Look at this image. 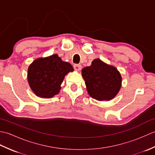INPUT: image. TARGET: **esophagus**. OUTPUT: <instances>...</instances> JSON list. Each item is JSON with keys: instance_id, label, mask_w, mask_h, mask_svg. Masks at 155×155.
I'll use <instances>...</instances> for the list:
<instances>
[{"instance_id": "1", "label": "esophagus", "mask_w": 155, "mask_h": 155, "mask_svg": "<svg viewBox=\"0 0 155 155\" xmlns=\"http://www.w3.org/2000/svg\"><path fill=\"white\" fill-rule=\"evenodd\" d=\"M73 67H74V68L75 69V70H76V71H80V70H81V64H74V65H73Z\"/></svg>"}]
</instances>
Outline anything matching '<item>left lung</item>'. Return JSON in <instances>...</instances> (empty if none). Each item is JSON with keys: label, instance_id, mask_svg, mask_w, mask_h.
Listing matches in <instances>:
<instances>
[{"label": "left lung", "instance_id": "obj_1", "mask_svg": "<svg viewBox=\"0 0 155 155\" xmlns=\"http://www.w3.org/2000/svg\"><path fill=\"white\" fill-rule=\"evenodd\" d=\"M88 94L97 101H110L119 92L122 78L113 66L108 65L99 58L92 62L90 67L82 70Z\"/></svg>", "mask_w": 155, "mask_h": 155}]
</instances>
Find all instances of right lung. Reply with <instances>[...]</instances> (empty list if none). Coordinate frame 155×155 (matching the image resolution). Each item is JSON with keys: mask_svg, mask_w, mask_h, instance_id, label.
I'll list each match as a JSON object with an SVG mask.
<instances>
[{"mask_svg": "<svg viewBox=\"0 0 155 155\" xmlns=\"http://www.w3.org/2000/svg\"><path fill=\"white\" fill-rule=\"evenodd\" d=\"M72 71V65L55 54L32 62L28 68L27 79L37 96L52 98L59 93L65 75Z\"/></svg>", "mask_w": 155, "mask_h": 155, "instance_id": "add662e5", "label": "right lung"}]
</instances>
